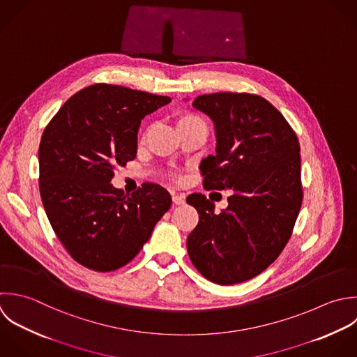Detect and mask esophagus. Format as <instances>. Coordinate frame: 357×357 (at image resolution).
I'll return each mask as SVG.
<instances>
[{"instance_id":"34e87169","label":"esophagus","mask_w":357,"mask_h":357,"mask_svg":"<svg viewBox=\"0 0 357 357\" xmlns=\"http://www.w3.org/2000/svg\"><path fill=\"white\" fill-rule=\"evenodd\" d=\"M172 202L174 204H183L185 203V195L182 193H172Z\"/></svg>"}]
</instances>
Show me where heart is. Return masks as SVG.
Masks as SVG:
<instances>
[{"mask_svg": "<svg viewBox=\"0 0 357 357\" xmlns=\"http://www.w3.org/2000/svg\"><path fill=\"white\" fill-rule=\"evenodd\" d=\"M185 118H195V116H185ZM185 118H183V119H185Z\"/></svg>", "mask_w": 357, "mask_h": 357, "instance_id": "obj_1", "label": "heart"}]
</instances>
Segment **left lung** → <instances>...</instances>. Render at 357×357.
I'll use <instances>...</instances> for the list:
<instances>
[{
	"mask_svg": "<svg viewBox=\"0 0 357 357\" xmlns=\"http://www.w3.org/2000/svg\"><path fill=\"white\" fill-rule=\"evenodd\" d=\"M192 105L213 121L217 140L215 154L200 162L203 186L232 195L220 214L204 195L188 196L199 213L188 253L211 282H245L274 263L292 235L303 199L299 140L256 94H203Z\"/></svg>",
	"mask_w": 357,
	"mask_h": 357,
	"instance_id": "1",
	"label": "left lung"
}]
</instances>
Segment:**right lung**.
I'll return each mask as SVG.
<instances>
[{
	"label": "right lung",
	"mask_w": 357,
	"mask_h": 357,
	"mask_svg": "<svg viewBox=\"0 0 357 357\" xmlns=\"http://www.w3.org/2000/svg\"><path fill=\"white\" fill-rule=\"evenodd\" d=\"M171 102L97 83L73 94L50 121L38 147L40 196L66 252L94 271L128 264L171 207L169 193L144 183L132 195L111 185L115 167L137 153L142 119Z\"/></svg>",
	"instance_id": "add662e5"
}]
</instances>
